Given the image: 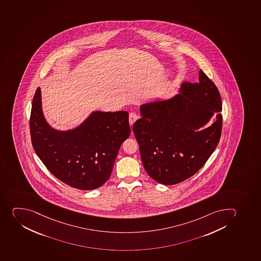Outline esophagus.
<instances>
[{
    "label": "esophagus",
    "instance_id": "obj_1",
    "mask_svg": "<svg viewBox=\"0 0 261 261\" xmlns=\"http://www.w3.org/2000/svg\"><path fill=\"white\" fill-rule=\"evenodd\" d=\"M139 118V115L136 113H131L129 114V123L131 125L134 124L136 122L137 119Z\"/></svg>",
    "mask_w": 261,
    "mask_h": 261
}]
</instances>
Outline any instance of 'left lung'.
Segmentation results:
<instances>
[{"label": "left lung", "instance_id": "left-lung-1", "mask_svg": "<svg viewBox=\"0 0 261 261\" xmlns=\"http://www.w3.org/2000/svg\"><path fill=\"white\" fill-rule=\"evenodd\" d=\"M222 98L202 70L198 83H182L179 94L140 107L133 126L148 175L163 185H175L195 175L215 150L222 133ZM218 112L213 124L198 128Z\"/></svg>", "mask_w": 261, "mask_h": 261}]
</instances>
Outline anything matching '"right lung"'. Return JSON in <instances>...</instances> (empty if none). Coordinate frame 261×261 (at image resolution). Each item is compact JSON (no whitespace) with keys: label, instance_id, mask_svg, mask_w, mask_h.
Masks as SVG:
<instances>
[{"label":"right lung","instance_id":"obj_1","mask_svg":"<svg viewBox=\"0 0 261 261\" xmlns=\"http://www.w3.org/2000/svg\"><path fill=\"white\" fill-rule=\"evenodd\" d=\"M30 134L35 153L57 179L76 189H96L109 179L120 147L129 137L128 113L96 111L74 129L55 130L43 117L39 87Z\"/></svg>","mask_w":261,"mask_h":261}]
</instances>
